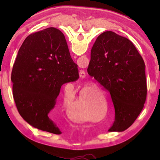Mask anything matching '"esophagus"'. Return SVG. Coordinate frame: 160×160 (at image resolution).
<instances>
[{
    "label": "esophagus",
    "instance_id": "obj_1",
    "mask_svg": "<svg viewBox=\"0 0 160 160\" xmlns=\"http://www.w3.org/2000/svg\"><path fill=\"white\" fill-rule=\"evenodd\" d=\"M85 72H83V74H82V75H80V77H81V78H84V77H85Z\"/></svg>",
    "mask_w": 160,
    "mask_h": 160
}]
</instances>
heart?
Returning a JSON list of instances; mask_svg holds the SVG:
<instances>
[{
    "mask_svg": "<svg viewBox=\"0 0 160 160\" xmlns=\"http://www.w3.org/2000/svg\"><path fill=\"white\" fill-rule=\"evenodd\" d=\"M97 107V104L93 100H89L87 97L80 96L72 103L71 112L77 118L82 121L92 119V115Z\"/></svg>",
    "mask_w": 160,
    "mask_h": 160,
    "instance_id": "1",
    "label": "heart"
}]
</instances>
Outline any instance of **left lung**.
I'll return each instance as SVG.
<instances>
[{"mask_svg":"<svg viewBox=\"0 0 160 160\" xmlns=\"http://www.w3.org/2000/svg\"><path fill=\"white\" fill-rule=\"evenodd\" d=\"M145 65L133 44L112 31L102 33L91 50L88 72L109 92L115 119L109 131H123L141 112L147 97Z\"/></svg>","mask_w":160,"mask_h":160,"instance_id":"1","label":"left lung"}]
</instances>
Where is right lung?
<instances>
[{
    "label": "right lung",
    "instance_id": "1",
    "mask_svg": "<svg viewBox=\"0 0 160 160\" xmlns=\"http://www.w3.org/2000/svg\"><path fill=\"white\" fill-rule=\"evenodd\" d=\"M78 78V65L59 29L49 28L29 35L18 51L11 74L19 113L34 128L61 134L49 113L56 106L61 86Z\"/></svg>",
    "mask_w": 160,
    "mask_h": 160
}]
</instances>
